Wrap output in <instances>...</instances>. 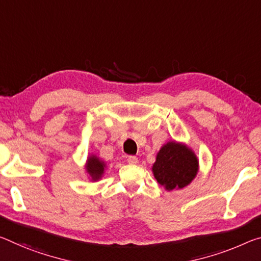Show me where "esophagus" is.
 <instances>
[{
	"label": "esophagus",
	"mask_w": 261,
	"mask_h": 261,
	"mask_svg": "<svg viewBox=\"0 0 261 261\" xmlns=\"http://www.w3.org/2000/svg\"><path fill=\"white\" fill-rule=\"evenodd\" d=\"M127 163H129L130 165H136V164L138 163V158L136 155L127 156Z\"/></svg>",
	"instance_id": "obj_1"
}]
</instances>
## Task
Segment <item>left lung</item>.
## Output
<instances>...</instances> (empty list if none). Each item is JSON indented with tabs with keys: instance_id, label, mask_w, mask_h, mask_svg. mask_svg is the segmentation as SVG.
<instances>
[{
	"instance_id": "left-lung-1",
	"label": "left lung",
	"mask_w": 261,
	"mask_h": 261,
	"mask_svg": "<svg viewBox=\"0 0 261 261\" xmlns=\"http://www.w3.org/2000/svg\"><path fill=\"white\" fill-rule=\"evenodd\" d=\"M152 172L156 182L168 192L182 189L196 177L198 159L186 144L171 140L156 153Z\"/></svg>"
}]
</instances>
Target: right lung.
<instances>
[{"instance_id": "add662e5", "label": "right lung", "mask_w": 261, "mask_h": 261, "mask_svg": "<svg viewBox=\"0 0 261 261\" xmlns=\"http://www.w3.org/2000/svg\"><path fill=\"white\" fill-rule=\"evenodd\" d=\"M107 168V164L102 159L98 158L96 154H92L87 158L85 169L86 173L88 174L90 181H96L101 180L103 174H105Z\"/></svg>"}]
</instances>
